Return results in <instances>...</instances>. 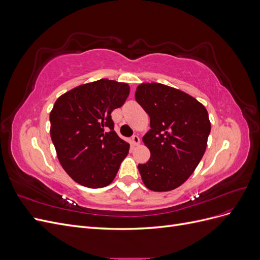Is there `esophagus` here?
<instances>
[{"label":"esophagus","mask_w":260,"mask_h":260,"mask_svg":"<svg viewBox=\"0 0 260 260\" xmlns=\"http://www.w3.org/2000/svg\"><path fill=\"white\" fill-rule=\"evenodd\" d=\"M140 144V138L138 136H133L131 138V145L132 146H137Z\"/></svg>","instance_id":"obj_1"}]
</instances>
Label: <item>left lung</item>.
Masks as SVG:
<instances>
[{
	"label": "left lung",
	"instance_id": "1",
	"mask_svg": "<svg viewBox=\"0 0 260 260\" xmlns=\"http://www.w3.org/2000/svg\"><path fill=\"white\" fill-rule=\"evenodd\" d=\"M136 100L151 119V129L142 139L151 157L139 164L141 178L152 191L175 190L193 174L205 153L208 113L193 96L161 83L140 84Z\"/></svg>",
	"mask_w": 260,
	"mask_h": 260
}]
</instances>
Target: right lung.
<instances>
[{"label": "right lung", "mask_w": 260, "mask_h": 260, "mask_svg": "<svg viewBox=\"0 0 260 260\" xmlns=\"http://www.w3.org/2000/svg\"><path fill=\"white\" fill-rule=\"evenodd\" d=\"M129 92L127 83L101 79L55 102L52 142L61 167L77 183L100 188L113 182L130 145L115 132L112 112L123 105Z\"/></svg>", "instance_id": "right-lung-1"}]
</instances>
